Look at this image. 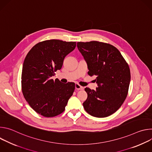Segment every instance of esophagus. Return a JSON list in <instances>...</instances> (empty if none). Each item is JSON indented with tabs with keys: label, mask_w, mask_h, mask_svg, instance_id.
<instances>
[{
	"label": "esophagus",
	"mask_w": 152,
	"mask_h": 152,
	"mask_svg": "<svg viewBox=\"0 0 152 152\" xmlns=\"http://www.w3.org/2000/svg\"><path fill=\"white\" fill-rule=\"evenodd\" d=\"M75 88L76 90H83V87L82 86H80L79 84L78 83H76L75 85Z\"/></svg>",
	"instance_id": "obj_1"
}]
</instances>
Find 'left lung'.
<instances>
[{
	"mask_svg": "<svg viewBox=\"0 0 152 152\" xmlns=\"http://www.w3.org/2000/svg\"><path fill=\"white\" fill-rule=\"evenodd\" d=\"M77 46L87 63L90 76L95 75L96 90L85 88L88 94L85 110L102 118L115 113L125 100L131 81V72L120 51L111 45L97 41L77 42Z\"/></svg>",
	"mask_w": 152,
	"mask_h": 152,
	"instance_id": "1",
	"label": "left lung"
}]
</instances>
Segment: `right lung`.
Here are the masks:
<instances>
[{"label": "right lung", "instance_id": "obj_1", "mask_svg": "<svg viewBox=\"0 0 152 152\" xmlns=\"http://www.w3.org/2000/svg\"><path fill=\"white\" fill-rule=\"evenodd\" d=\"M76 45V42L46 40L37 43L27 54L21 73V90L38 114L53 117L64 111L75 91V83L64 84L52 77L61 69L65 57Z\"/></svg>", "mask_w": 152, "mask_h": 152}]
</instances>
